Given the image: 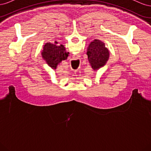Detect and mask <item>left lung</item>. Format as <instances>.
<instances>
[{
	"instance_id": "1",
	"label": "left lung",
	"mask_w": 151,
	"mask_h": 151,
	"mask_svg": "<svg viewBox=\"0 0 151 151\" xmlns=\"http://www.w3.org/2000/svg\"><path fill=\"white\" fill-rule=\"evenodd\" d=\"M86 53L94 70L103 67L109 57V50L105 47L104 43L99 40H94L90 43Z\"/></svg>"
}]
</instances>
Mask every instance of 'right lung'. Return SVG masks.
Here are the masks:
<instances>
[{"instance_id":"1","label":"right lung","mask_w":151,"mask_h":151,"mask_svg":"<svg viewBox=\"0 0 151 151\" xmlns=\"http://www.w3.org/2000/svg\"><path fill=\"white\" fill-rule=\"evenodd\" d=\"M69 53L65 51L64 46L58 45L57 42L47 43L44 45L42 55L48 65L53 69H56L57 65L62 60H65Z\"/></svg>"}]
</instances>
